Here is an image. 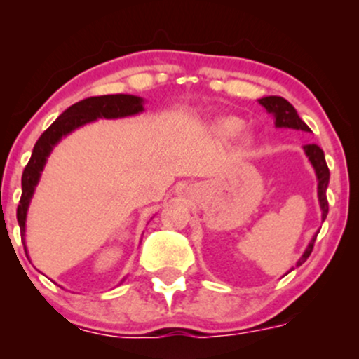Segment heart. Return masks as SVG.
<instances>
[{
    "instance_id": "1",
    "label": "heart",
    "mask_w": 359,
    "mask_h": 359,
    "mask_svg": "<svg viewBox=\"0 0 359 359\" xmlns=\"http://www.w3.org/2000/svg\"><path fill=\"white\" fill-rule=\"evenodd\" d=\"M243 126H245V123H243L240 118L229 116V118L221 119V121L217 123V131H219L222 137L234 138L241 133Z\"/></svg>"
}]
</instances>
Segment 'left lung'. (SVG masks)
<instances>
[{
  "label": "left lung",
  "mask_w": 359,
  "mask_h": 359,
  "mask_svg": "<svg viewBox=\"0 0 359 359\" xmlns=\"http://www.w3.org/2000/svg\"><path fill=\"white\" fill-rule=\"evenodd\" d=\"M258 102L263 106V108L269 111L270 114H273L275 126L277 128H292V130L311 131V128H309L306 123L299 118L297 111H295L294 106H292L287 100H283V97L266 96V97H262V100H258ZM304 151H306L307 158L311 160L312 167H314V170H316L317 180H319V184H317V196H319V204H320V211H323V222H324L325 217H327V211H329L327 197H325V191H327V184H329L327 163H325L324 151L320 150L317 145H314V143H312V145H304ZM316 238H317V233L314 234V238H312L311 243H309V246L306 248V251H304L302 257L299 258L297 266L302 265V263L306 262L309 257H311L312 248H314Z\"/></svg>",
  "instance_id": "left-lung-1"
}]
</instances>
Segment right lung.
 Segmentation results:
<instances>
[{
  "label": "right lung",
  "instance_id": "1",
  "mask_svg": "<svg viewBox=\"0 0 359 359\" xmlns=\"http://www.w3.org/2000/svg\"><path fill=\"white\" fill-rule=\"evenodd\" d=\"M143 111V100L131 94H108V96H94L82 100L71 108H67L43 131L42 137L36 140L34 151H32L30 162L25 167L22 175V199H20L18 209H16V219H18L20 231H22L23 246H25V221H27V211L30 205L32 196H34L36 184L47 163L48 155L53 147L60 142L62 137L69 135L86 123L94 121L97 118L116 119L125 116H133ZM27 250V246H25Z\"/></svg>",
  "mask_w": 359,
  "mask_h": 359
}]
</instances>
